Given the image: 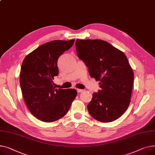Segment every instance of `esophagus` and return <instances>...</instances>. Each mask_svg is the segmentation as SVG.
Listing matches in <instances>:
<instances>
[{
  "label": "esophagus",
  "instance_id": "34e87169",
  "mask_svg": "<svg viewBox=\"0 0 155 155\" xmlns=\"http://www.w3.org/2000/svg\"><path fill=\"white\" fill-rule=\"evenodd\" d=\"M77 91L78 93H81V92H83L84 90L83 89H77Z\"/></svg>",
  "mask_w": 155,
  "mask_h": 155
}]
</instances>
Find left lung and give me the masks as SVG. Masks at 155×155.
Returning <instances> with one entry per match:
<instances>
[{"label":"left lung","instance_id":"obj_1","mask_svg":"<svg viewBox=\"0 0 155 155\" xmlns=\"http://www.w3.org/2000/svg\"><path fill=\"white\" fill-rule=\"evenodd\" d=\"M76 48L90 76L100 81L101 90L93 93L87 106L89 114L100 122L117 120L130 103L134 73L128 59L122 51L100 39H77Z\"/></svg>","mask_w":155,"mask_h":155}]
</instances>
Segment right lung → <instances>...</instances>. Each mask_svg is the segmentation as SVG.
<instances>
[{
  "mask_svg": "<svg viewBox=\"0 0 155 155\" xmlns=\"http://www.w3.org/2000/svg\"><path fill=\"white\" fill-rule=\"evenodd\" d=\"M74 39L55 40L34 50L24 59L20 84L25 104L41 121L53 122L69 111L78 93L75 89H56L52 79L59 74L58 60Z\"/></svg>",
  "mask_w": 155,
  "mask_h": 155,
  "instance_id": "right-lung-1",
  "label": "right lung"
}]
</instances>
